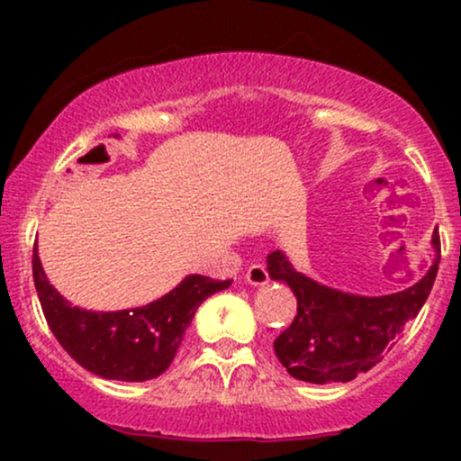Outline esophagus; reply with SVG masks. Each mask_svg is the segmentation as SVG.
I'll use <instances>...</instances> for the list:
<instances>
[{
    "instance_id": "obj_1",
    "label": "esophagus",
    "mask_w": 461,
    "mask_h": 461,
    "mask_svg": "<svg viewBox=\"0 0 461 461\" xmlns=\"http://www.w3.org/2000/svg\"><path fill=\"white\" fill-rule=\"evenodd\" d=\"M247 282L251 284V285H264V284H268V273H267V268L262 267V264H251V267L247 268Z\"/></svg>"
}]
</instances>
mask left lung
Wrapping results in <instances>:
<instances>
[{"mask_svg": "<svg viewBox=\"0 0 461 461\" xmlns=\"http://www.w3.org/2000/svg\"><path fill=\"white\" fill-rule=\"evenodd\" d=\"M436 260L414 285L384 297H359L305 277L285 253L267 258L268 275L288 284L297 297V316L273 342L275 356L294 379L308 384L351 382L384 359L405 322L429 297L440 262V236L433 231Z\"/></svg>", "mask_w": 461, "mask_h": 461, "instance_id": "obj_1", "label": "left lung"}]
</instances>
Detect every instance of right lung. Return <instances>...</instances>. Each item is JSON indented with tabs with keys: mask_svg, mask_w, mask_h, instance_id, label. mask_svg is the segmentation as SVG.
<instances>
[{
	"mask_svg": "<svg viewBox=\"0 0 461 461\" xmlns=\"http://www.w3.org/2000/svg\"><path fill=\"white\" fill-rule=\"evenodd\" d=\"M32 273L56 340L79 366L116 382H147L162 375L171 366L199 305L231 284L188 275L171 293L142 308L93 312L71 305L50 284L36 245Z\"/></svg>",
	"mask_w": 461,
	"mask_h": 461,
	"instance_id": "obj_1",
	"label": "right lung"
}]
</instances>
